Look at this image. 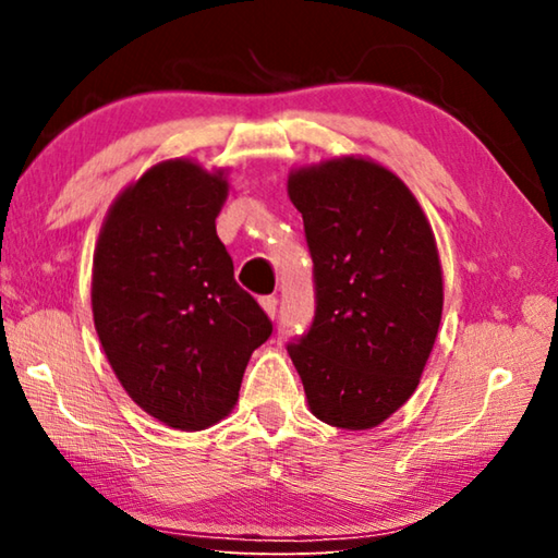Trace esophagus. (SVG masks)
I'll return each instance as SVG.
<instances>
[{
  "mask_svg": "<svg viewBox=\"0 0 558 558\" xmlns=\"http://www.w3.org/2000/svg\"><path fill=\"white\" fill-rule=\"evenodd\" d=\"M260 305H263V310H266L268 317H276V313H278V298L276 295L260 298Z\"/></svg>",
  "mask_w": 558,
  "mask_h": 558,
  "instance_id": "obj_1",
  "label": "esophagus"
}]
</instances>
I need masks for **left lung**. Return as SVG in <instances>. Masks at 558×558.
Returning <instances> with one entry per match:
<instances>
[{"label":"left lung","instance_id":"left-lung-1","mask_svg":"<svg viewBox=\"0 0 558 558\" xmlns=\"http://www.w3.org/2000/svg\"><path fill=\"white\" fill-rule=\"evenodd\" d=\"M288 194L315 266L313 325L288 354L319 421L374 428L411 399L436 344V235L409 186L364 157L295 169Z\"/></svg>","mask_w":558,"mask_h":558}]
</instances>
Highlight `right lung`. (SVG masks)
<instances>
[{
    "instance_id": "add662e5",
    "label": "right lung",
    "mask_w": 558,
    "mask_h": 558,
    "mask_svg": "<svg viewBox=\"0 0 558 558\" xmlns=\"http://www.w3.org/2000/svg\"><path fill=\"white\" fill-rule=\"evenodd\" d=\"M223 172L169 159L110 206L93 256V323L112 372L169 428L204 430L239 401L245 364L272 332L216 235Z\"/></svg>"
}]
</instances>
